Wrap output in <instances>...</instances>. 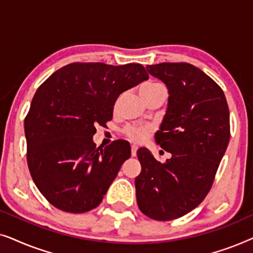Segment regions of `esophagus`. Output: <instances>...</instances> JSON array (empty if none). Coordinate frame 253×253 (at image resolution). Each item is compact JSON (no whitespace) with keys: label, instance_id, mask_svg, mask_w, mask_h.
Wrapping results in <instances>:
<instances>
[{"label":"esophagus","instance_id":"obj_1","mask_svg":"<svg viewBox=\"0 0 253 253\" xmlns=\"http://www.w3.org/2000/svg\"><path fill=\"white\" fill-rule=\"evenodd\" d=\"M137 150H138L137 145H132V146H131V155H132V157H136Z\"/></svg>","mask_w":253,"mask_h":253}]
</instances>
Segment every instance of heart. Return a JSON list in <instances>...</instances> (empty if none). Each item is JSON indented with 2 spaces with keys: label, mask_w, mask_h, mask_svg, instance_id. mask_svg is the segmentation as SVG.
I'll return each instance as SVG.
<instances>
[{
  "label": "heart",
  "mask_w": 253,
  "mask_h": 253,
  "mask_svg": "<svg viewBox=\"0 0 253 253\" xmlns=\"http://www.w3.org/2000/svg\"><path fill=\"white\" fill-rule=\"evenodd\" d=\"M164 87L161 84L159 83H154V82H148L145 83L140 86L139 88V94L141 98H145V96L151 94L152 92L157 91V89ZM148 130L147 127L145 126H127L124 127L123 132L126 134V138H129L130 140L136 141V143H139V141L144 140L146 136L148 134Z\"/></svg>",
  "instance_id": "heart-1"
}]
</instances>
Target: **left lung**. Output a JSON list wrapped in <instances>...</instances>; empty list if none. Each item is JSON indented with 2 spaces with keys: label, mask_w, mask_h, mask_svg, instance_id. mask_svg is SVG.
I'll return each instance as SVG.
<instances>
[{
  "label": "left lung",
  "mask_w": 253,
  "mask_h": 253,
  "mask_svg": "<svg viewBox=\"0 0 253 253\" xmlns=\"http://www.w3.org/2000/svg\"><path fill=\"white\" fill-rule=\"evenodd\" d=\"M168 88V106L155 140L171 157L157 161L137 151L141 171L134 179L139 210L153 220L185 215L205 199L230 137L229 109L219 85L195 65H146Z\"/></svg>",
  "instance_id": "1"
}]
</instances>
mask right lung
<instances>
[{
  "label": "right lung",
  "mask_w": 253,
  "mask_h": 253,
  "mask_svg": "<svg viewBox=\"0 0 253 253\" xmlns=\"http://www.w3.org/2000/svg\"><path fill=\"white\" fill-rule=\"evenodd\" d=\"M148 79L138 63H71L55 71L34 94L24 127L27 165L37 188L58 210L95 209L131 157L129 141L96 148V124L113 119L123 92Z\"/></svg>",
  "instance_id": "obj_1"
}]
</instances>
